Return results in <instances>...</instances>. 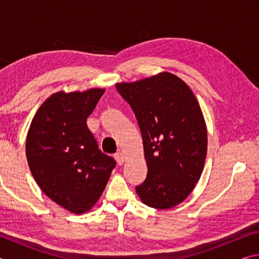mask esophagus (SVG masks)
<instances>
[{"label": "esophagus", "mask_w": 259, "mask_h": 259, "mask_svg": "<svg viewBox=\"0 0 259 259\" xmlns=\"http://www.w3.org/2000/svg\"><path fill=\"white\" fill-rule=\"evenodd\" d=\"M114 156H115V160H116L117 163H119L120 165H121V164H123V162H124V160H125V156H124L123 153L117 152L116 154L114 155Z\"/></svg>", "instance_id": "1"}]
</instances>
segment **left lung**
<instances>
[{"mask_svg":"<svg viewBox=\"0 0 259 259\" xmlns=\"http://www.w3.org/2000/svg\"><path fill=\"white\" fill-rule=\"evenodd\" d=\"M116 89L137 119L147 177L136 187L148 207L169 209L183 202L202 174L207 126L194 94L171 73H160Z\"/></svg>","mask_w":259,"mask_h":259,"instance_id":"left-lung-1","label":"left lung"}]
</instances>
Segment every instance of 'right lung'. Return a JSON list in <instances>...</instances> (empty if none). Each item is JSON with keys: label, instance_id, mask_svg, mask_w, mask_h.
<instances>
[{"label": "right lung", "instance_id": "1", "mask_svg": "<svg viewBox=\"0 0 259 259\" xmlns=\"http://www.w3.org/2000/svg\"><path fill=\"white\" fill-rule=\"evenodd\" d=\"M104 91L95 88L50 96L37 109L26 139V156L37 185L74 213L94 207L116 165L99 150L87 125Z\"/></svg>", "mask_w": 259, "mask_h": 259}]
</instances>
